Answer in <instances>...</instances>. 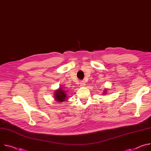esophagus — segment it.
Wrapping results in <instances>:
<instances>
[{
  "instance_id": "34e87169",
  "label": "esophagus",
  "mask_w": 151,
  "mask_h": 151,
  "mask_svg": "<svg viewBox=\"0 0 151 151\" xmlns=\"http://www.w3.org/2000/svg\"><path fill=\"white\" fill-rule=\"evenodd\" d=\"M80 86H85L86 84H85V83L84 81H80Z\"/></svg>"
}]
</instances>
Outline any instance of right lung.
Wrapping results in <instances>:
<instances>
[{"label": "right lung", "instance_id": "right-lung-1", "mask_svg": "<svg viewBox=\"0 0 151 151\" xmlns=\"http://www.w3.org/2000/svg\"><path fill=\"white\" fill-rule=\"evenodd\" d=\"M55 99H56L57 101L59 102H63L66 100V95L64 91H63L61 88L55 92Z\"/></svg>", "mask_w": 151, "mask_h": 151}]
</instances>
